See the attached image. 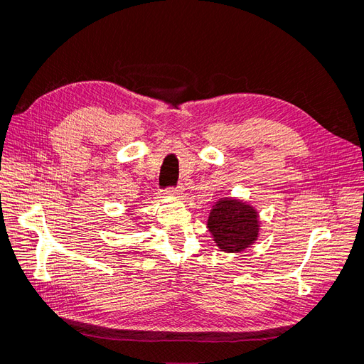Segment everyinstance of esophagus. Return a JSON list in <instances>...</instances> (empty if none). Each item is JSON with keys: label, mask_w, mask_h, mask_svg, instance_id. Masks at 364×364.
<instances>
[{"label": "esophagus", "mask_w": 364, "mask_h": 364, "mask_svg": "<svg viewBox=\"0 0 364 364\" xmlns=\"http://www.w3.org/2000/svg\"><path fill=\"white\" fill-rule=\"evenodd\" d=\"M167 193L171 194V196H183L184 194V188L177 186V187H168L167 188Z\"/></svg>", "instance_id": "esophagus-1"}]
</instances>
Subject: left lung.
<instances>
[{
    "label": "left lung",
    "instance_id": "obj_1",
    "mask_svg": "<svg viewBox=\"0 0 364 364\" xmlns=\"http://www.w3.org/2000/svg\"><path fill=\"white\" fill-rule=\"evenodd\" d=\"M208 228L222 251H242L257 240V212L242 202L219 199L210 210Z\"/></svg>",
    "mask_w": 364,
    "mask_h": 364
}]
</instances>
